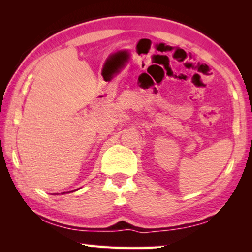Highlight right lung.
Returning a JSON list of instances; mask_svg holds the SVG:
<instances>
[{"label": "right lung", "mask_w": 252, "mask_h": 252, "mask_svg": "<svg viewBox=\"0 0 252 252\" xmlns=\"http://www.w3.org/2000/svg\"><path fill=\"white\" fill-rule=\"evenodd\" d=\"M63 193H65V192H63Z\"/></svg>", "instance_id": "obj_1"}]
</instances>
